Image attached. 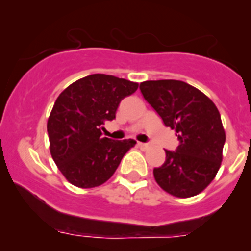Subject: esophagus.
<instances>
[{
    "label": "esophagus",
    "instance_id": "34e87169",
    "mask_svg": "<svg viewBox=\"0 0 251 251\" xmlns=\"http://www.w3.org/2000/svg\"><path fill=\"white\" fill-rule=\"evenodd\" d=\"M139 148H141V149H147L148 147H149V144L148 143H138Z\"/></svg>",
    "mask_w": 251,
    "mask_h": 251
}]
</instances>
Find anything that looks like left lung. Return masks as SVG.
<instances>
[{
    "mask_svg": "<svg viewBox=\"0 0 251 251\" xmlns=\"http://www.w3.org/2000/svg\"><path fill=\"white\" fill-rule=\"evenodd\" d=\"M140 91L179 140L174 151L165 150L164 164L154 168L156 183L176 197L198 195L221 165L226 136L219 110L204 93L182 80H147Z\"/></svg>",
    "mask_w": 251,
    "mask_h": 251,
    "instance_id": "obj_1",
    "label": "left lung"
}]
</instances>
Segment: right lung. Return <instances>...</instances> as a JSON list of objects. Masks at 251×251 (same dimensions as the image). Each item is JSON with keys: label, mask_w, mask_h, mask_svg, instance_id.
<instances>
[{"label": "right lung", "mask_w": 251, "mask_h": 251, "mask_svg": "<svg viewBox=\"0 0 251 251\" xmlns=\"http://www.w3.org/2000/svg\"><path fill=\"white\" fill-rule=\"evenodd\" d=\"M138 86L124 78L91 74L75 80L56 99L48 120L50 152L73 186H101L135 145L132 139L104 138L102 130L106 121L116 117L120 102Z\"/></svg>", "instance_id": "obj_1"}]
</instances>
